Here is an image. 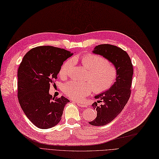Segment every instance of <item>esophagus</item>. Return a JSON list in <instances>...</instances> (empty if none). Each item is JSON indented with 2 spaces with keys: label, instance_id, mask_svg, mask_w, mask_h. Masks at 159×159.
<instances>
[{
  "label": "esophagus",
  "instance_id": "1",
  "mask_svg": "<svg viewBox=\"0 0 159 159\" xmlns=\"http://www.w3.org/2000/svg\"><path fill=\"white\" fill-rule=\"evenodd\" d=\"M76 103H77V105H79V106L80 107H87V105L86 103H81V102H76Z\"/></svg>",
  "mask_w": 159,
  "mask_h": 159
}]
</instances>
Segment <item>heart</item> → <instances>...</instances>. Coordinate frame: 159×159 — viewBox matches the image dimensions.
<instances>
[{
  "mask_svg": "<svg viewBox=\"0 0 159 159\" xmlns=\"http://www.w3.org/2000/svg\"><path fill=\"white\" fill-rule=\"evenodd\" d=\"M83 66L89 70L86 80L90 83H80L75 80L69 81L63 86V92L74 100H81L93 90L97 93L107 91L113 85L117 76V70L113 63L102 56L87 54L81 57ZM75 60L70 59L65 62L59 75L67 78L72 73Z\"/></svg>",
  "mask_w": 159,
  "mask_h": 159,
  "instance_id": "obj_1",
  "label": "heart"
}]
</instances>
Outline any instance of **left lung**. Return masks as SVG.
Here are the masks:
<instances>
[{"label":"left lung","instance_id":"8db88e82","mask_svg":"<svg viewBox=\"0 0 159 159\" xmlns=\"http://www.w3.org/2000/svg\"><path fill=\"white\" fill-rule=\"evenodd\" d=\"M92 52L106 58L117 70L115 83L107 91L96 95L95 98L98 100L92 105L93 109L97 111V116L89 124L104 126L115 119L130 97L133 66L126 52L114 45L99 44L95 47ZM98 102H101V105H99Z\"/></svg>","mask_w":159,"mask_h":159}]
</instances>
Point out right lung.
I'll list each match as a JSON object with an SVG mask.
<instances>
[{"label":"right lung","instance_id":"add662e5","mask_svg":"<svg viewBox=\"0 0 159 159\" xmlns=\"http://www.w3.org/2000/svg\"><path fill=\"white\" fill-rule=\"evenodd\" d=\"M73 54L57 47L38 46L29 50L20 65L17 98L27 118L39 128L57 125L65 105L69 102L63 96L53 98L49 90L63 62Z\"/></svg>","mask_w":159,"mask_h":159}]
</instances>
